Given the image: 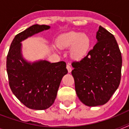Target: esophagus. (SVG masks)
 <instances>
[{
  "label": "esophagus",
  "mask_w": 129,
  "mask_h": 129,
  "mask_svg": "<svg viewBox=\"0 0 129 129\" xmlns=\"http://www.w3.org/2000/svg\"><path fill=\"white\" fill-rule=\"evenodd\" d=\"M66 68H67V69H68V72L70 73L71 72H72V68L71 67L70 64V63H68V64H67Z\"/></svg>",
  "instance_id": "esophagus-1"
}]
</instances>
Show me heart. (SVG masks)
<instances>
[{"instance_id": "heart-1", "label": "heart", "mask_w": 129, "mask_h": 129, "mask_svg": "<svg viewBox=\"0 0 129 129\" xmlns=\"http://www.w3.org/2000/svg\"><path fill=\"white\" fill-rule=\"evenodd\" d=\"M57 44L62 48L71 49V55L76 59H82L86 56L91 46V39L86 34L70 32L61 35Z\"/></svg>"}]
</instances>
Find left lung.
<instances>
[{"instance_id":"1","label":"left lung","mask_w":129,"mask_h":129,"mask_svg":"<svg viewBox=\"0 0 129 129\" xmlns=\"http://www.w3.org/2000/svg\"><path fill=\"white\" fill-rule=\"evenodd\" d=\"M97 43L88 55L74 61L72 71L77 96L83 104H106L120 84L122 56L114 35L100 26Z\"/></svg>"}]
</instances>
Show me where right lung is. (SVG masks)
I'll list each match as a JSON object with an SVG mask.
<instances>
[{
	"instance_id": "1",
	"label": "right lung",
	"mask_w": 129,
	"mask_h": 129,
	"mask_svg": "<svg viewBox=\"0 0 129 129\" xmlns=\"http://www.w3.org/2000/svg\"><path fill=\"white\" fill-rule=\"evenodd\" d=\"M49 28L48 25H34L17 34L7 57L12 92L21 103L33 110H45L53 104L61 79L68 73L64 61L40 60L30 63L23 57L21 41Z\"/></svg>"
}]
</instances>
